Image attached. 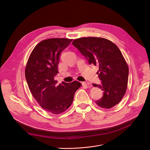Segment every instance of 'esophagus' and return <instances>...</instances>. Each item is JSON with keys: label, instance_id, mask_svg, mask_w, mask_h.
Returning a JSON list of instances; mask_svg holds the SVG:
<instances>
[{"label": "esophagus", "instance_id": "obj_1", "mask_svg": "<svg viewBox=\"0 0 150 150\" xmlns=\"http://www.w3.org/2000/svg\"><path fill=\"white\" fill-rule=\"evenodd\" d=\"M82 84H83V85H85V86L89 85V83L88 81H84V82H83V83H82Z\"/></svg>", "mask_w": 150, "mask_h": 150}]
</instances>
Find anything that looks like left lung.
Masks as SVG:
<instances>
[{
  "mask_svg": "<svg viewBox=\"0 0 150 150\" xmlns=\"http://www.w3.org/2000/svg\"><path fill=\"white\" fill-rule=\"evenodd\" d=\"M72 44L88 59L97 66L100 84H93L103 91L101 98L96 101L100 107L109 109L117 105L127 89L129 69L118 47L108 39L88 37L76 39Z\"/></svg>",
  "mask_w": 150,
  "mask_h": 150,
  "instance_id": "obj_1",
  "label": "left lung"
}]
</instances>
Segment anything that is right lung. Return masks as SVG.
<instances>
[{"label":"right lung","instance_id":"obj_1","mask_svg":"<svg viewBox=\"0 0 150 150\" xmlns=\"http://www.w3.org/2000/svg\"><path fill=\"white\" fill-rule=\"evenodd\" d=\"M72 41L67 38L42 41L31 52L25 70V78L33 97L43 109L52 114L64 112L72 105L75 93L81 86L77 81L57 85L61 53Z\"/></svg>","mask_w":150,"mask_h":150}]
</instances>
